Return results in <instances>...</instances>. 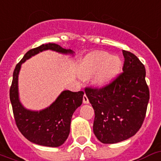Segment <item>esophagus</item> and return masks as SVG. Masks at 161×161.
I'll return each instance as SVG.
<instances>
[{
  "instance_id": "obj_1",
  "label": "esophagus",
  "mask_w": 161,
  "mask_h": 161,
  "mask_svg": "<svg viewBox=\"0 0 161 161\" xmlns=\"http://www.w3.org/2000/svg\"><path fill=\"white\" fill-rule=\"evenodd\" d=\"M83 103H85V104L89 103V100H88V98H87V96H86V94H84V96H83Z\"/></svg>"
}]
</instances>
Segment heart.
Here are the masks:
<instances>
[{
    "mask_svg": "<svg viewBox=\"0 0 161 161\" xmlns=\"http://www.w3.org/2000/svg\"><path fill=\"white\" fill-rule=\"evenodd\" d=\"M121 64V60L117 55H110L106 51H93L83 60L82 74L84 77L93 75V83L103 86L114 79L119 72Z\"/></svg>",
    "mask_w": 161,
    "mask_h": 161,
    "instance_id": "1",
    "label": "heart"
}]
</instances>
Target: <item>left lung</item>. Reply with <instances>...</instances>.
<instances>
[{
  "label": "left lung",
  "instance_id": "left-lung-1",
  "mask_svg": "<svg viewBox=\"0 0 161 161\" xmlns=\"http://www.w3.org/2000/svg\"><path fill=\"white\" fill-rule=\"evenodd\" d=\"M123 73L115 79L101 88H85L95 112L93 132L106 144L124 141L137 133L150 98L144 64L129 51L123 50Z\"/></svg>",
  "mask_w": 161,
  "mask_h": 161
}]
</instances>
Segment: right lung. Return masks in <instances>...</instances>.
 <instances>
[{"label": "right lung", "instance_id": "right-lung-1", "mask_svg": "<svg viewBox=\"0 0 161 161\" xmlns=\"http://www.w3.org/2000/svg\"><path fill=\"white\" fill-rule=\"evenodd\" d=\"M46 50H51L62 54H73L70 49H64L55 43L42 44L31 49L19 62L13 74L9 89V99L12 105L16 125L20 133L28 141L45 147H57L68 138L70 123L74 112L83 103V91L62 92L57 99L49 107L40 111L27 110L19 99L18 77L21 64L33 55Z\"/></svg>", "mask_w": 161, "mask_h": 161}]
</instances>
